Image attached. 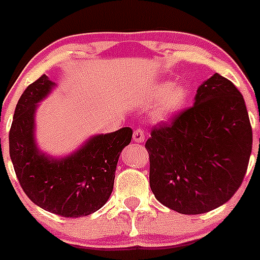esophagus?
Segmentation results:
<instances>
[{
    "mask_svg": "<svg viewBox=\"0 0 260 260\" xmlns=\"http://www.w3.org/2000/svg\"><path fill=\"white\" fill-rule=\"evenodd\" d=\"M133 139L135 142H144L145 140V133L142 129H136L134 131V135H133Z\"/></svg>",
    "mask_w": 260,
    "mask_h": 260,
    "instance_id": "1",
    "label": "esophagus"
}]
</instances>
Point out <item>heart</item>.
<instances>
[{
    "label": "heart",
    "mask_w": 260,
    "mask_h": 260,
    "mask_svg": "<svg viewBox=\"0 0 260 260\" xmlns=\"http://www.w3.org/2000/svg\"><path fill=\"white\" fill-rule=\"evenodd\" d=\"M186 99L187 91L185 86L180 84L171 85L170 88H167L164 95L158 100L157 105L153 110V115L161 120L170 118L185 105Z\"/></svg>",
    "instance_id": "1"
}]
</instances>
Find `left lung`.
I'll use <instances>...</instances> for the list:
<instances>
[{
	"label": "left lung",
	"instance_id": "8db88e82",
	"mask_svg": "<svg viewBox=\"0 0 260 260\" xmlns=\"http://www.w3.org/2000/svg\"><path fill=\"white\" fill-rule=\"evenodd\" d=\"M253 134L244 99L216 73L194 104L151 130L145 147L156 200L182 214H201L230 201L242 185Z\"/></svg>",
	"mask_w": 260,
	"mask_h": 260
}]
</instances>
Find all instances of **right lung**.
I'll return each instance as SVG.
<instances>
[{"mask_svg": "<svg viewBox=\"0 0 260 260\" xmlns=\"http://www.w3.org/2000/svg\"><path fill=\"white\" fill-rule=\"evenodd\" d=\"M53 86L43 74L19 98L10 130L11 160L19 185L35 205L62 217L89 216L110 197L120 152L130 144L133 130L122 127L94 136L60 160L41 153L33 133L35 113Z\"/></svg>", "mask_w": 260, "mask_h": 260, "instance_id": "right-lung-1", "label": "right lung"}]
</instances>
